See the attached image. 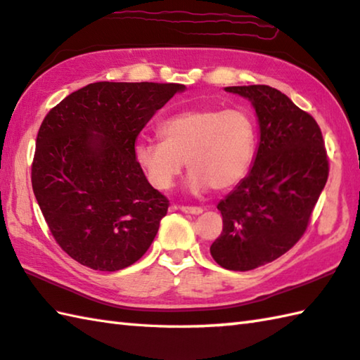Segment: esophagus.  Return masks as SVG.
I'll use <instances>...</instances> for the list:
<instances>
[{"instance_id": "1", "label": "esophagus", "mask_w": 360, "mask_h": 360, "mask_svg": "<svg viewBox=\"0 0 360 360\" xmlns=\"http://www.w3.org/2000/svg\"><path fill=\"white\" fill-rule=\"evenodd\" d=\"M178 209L182 212L192 214V215H198V214L202 212V207H198V206H179Z\"/></svg>"}]
</instances>
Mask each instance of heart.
Returning a JSON list of instances; mask_svg holds the SVG:
<instances>
[{
  "mask_svg": "<svg viewBox=\"0 0 360 360\" xmlns=\"http://www.w3.org/2000/svg\"><path fill=\"white\" fill-rule=\"evenodd\" d=\"M158 140H139L134 159L146 179L167 191L186 167L188 191L209 187L225 192L236 187L250 169L257 151V126L244 108L197 107L163 120Z\"/></svg>",
  "mask_w": 360,
  "mask_h": 360,
  "instance_id": "1",
  "label": "heart"
}]
</instances>
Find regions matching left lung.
<instances>
[{"label": "left lung", "mask_w": 360, "mask_h": 360, "mask_svg": "<svg viewBox=\"0 0 360 360\" xmlns=\"http://www.w3.org/2000/svg\"><path fill=\"white\" fill-rule=\"evenodd\" d=\"M225 91L253 103L259 146L250 173L217 205L224 228L211 255L225 269L252 271L304 236L328 182L329 159L315 117L288 96L266 84Z\"/></svg>", "instance_id": "obj_1"}]
</instances>
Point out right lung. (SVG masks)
I'll return each mask as SVG.
<instances>
[{
  "label": "right lung",
  "instance_id": "obj_1",
  "mask_svg": "<svg viewBox=\"0 0 360 360\" xmlns=\"http://www.w3.org/2000/svg\"><path fill=\"white\" fill-rule=\"evenodd\" d=\"M178 83L97 82L44 117L31 184L64 252L94 271L115 272L153 244L169 201L134 159L135 140Z\"/></svg>",
  "mask_w": 360,
  "mask_h": 360
}]
</instances>
